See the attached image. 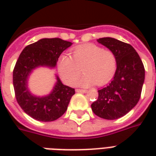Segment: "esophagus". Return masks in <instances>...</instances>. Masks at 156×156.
Returning a JSON list of instances; mask_svg holds the SVG:
<instances>
[{
  "label": "esophagus",
  "instance_id": "1",
  "mask_svg": "<svg viewBox=\"0 0 156 156\" xmlns=\"http://www.w3.org/2000/svg\"><path fill=\"white\" fill-rule=\"evenodd\" d=\"M88 91V90H86V89H76V92L77 93H86V92Z\"/></svg>",
  "mask_w": 156,
  "mask_h": 156
}]
</instances>
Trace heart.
Segmentation results:
<instances>
[{
	"mask_svg": "<svg viewBox=\"0 0 156 156\" xmlns=\"http://www.w3.org/2000/svg\"><path fill=\"white\" fill-rule=\"evenodd\" d=\"M81 69L84 74L77 83L78 86L88 87L94 83L101 86L114 77L117 69V58L114 51L98 45H80L72 51L71 58L62 57L58 71L66 83L73 85Z\"/></svg>",
	"mask_w": 156,
	"mask_h": 156,
	"instance_id": "obj_1",
	"label": "heart"
}]
</instances>
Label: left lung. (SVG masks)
I'll return each mask as SVG.
<instances>
[{
    "mask_svg": "<svg viewBox=\"0 0 156 156\" xmlns=\"http://www.w3.org/2000/svg\"><path fill=\"white\" fill-rule=\"evenodd\" d=\"M114 51L117 69L114 79L98 90V98L91 105L95 115L105 119H117L134 108L140 100L144 81V68L137 51L131 45L112 37L98 39Z\"/></svg>",
    "mask_w": 156,
    "mask_h": 156,
    "instance_id": "8db88e82",
    "label": "left lung"
}]
</instances>
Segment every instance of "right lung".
Listing matches in <instances>:
<instances>
[{
	"mask_svg": "<svg viewBox=\"0 0 156 156\" xmlns=\"http://www.w3.org/2000/svg\"><path fill=\"white\" fill-rule=\"evenodd\" d=\"M72 42L60 38H42L27 46L19 56L13 69V86L16 101L22 110L34 119L50 122L64 114L74 88L63 85L57 76V83L50 94L37 97L27 88V78L40 66L54 68L59 56Z\"/></svg>",
	"mask_w": 156,
	"mask_h": 156,
	"instance_id": "add662e5",
	"label": "right lung"
}]
</instances>
